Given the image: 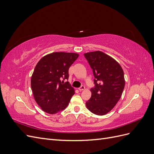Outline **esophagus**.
<instances>
[{"instance_id":"34e87169","label":"esophagus","mask_w":154,"mask_h":154,"mask_svg":"<svg viewBox=\"0 0 154 154\" xmlns=\"http://www.w3.org/2000/svg\"><path fill=\"white\" fill-rule=\"evenodd\" d=\"M85 88V86L84 85H82L80 88H78L79 89V91H83V90H84Z\"/></svg>"}]
</instances>
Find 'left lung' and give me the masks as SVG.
Here are the masks:
<instances>
[{"label":"left lung","mask_w":154,"mask_h":154,"mask_svg":"<svg viewBox=\"0 0 154 154\" xmlns=\"http://www.w3.org/2000/svg\"><path fill=\"white\" fill-rule=\"evenodd\" d=\"M92 69L94 87L86 102L87 108L93 114L103 116L112 109L119 100L125 87L124 72L120 65L101 51L85 53Z\"/></svg>","instance_id":"obj_1"}]
</instances>
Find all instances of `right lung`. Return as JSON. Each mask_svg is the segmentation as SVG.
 I'll return each mask as SVG.
<instances>
[{
  "label": "right lung",
  "instance_id": "1",
  "mask_svg": "<svg viewBox=\"0 0 154 154\" xmlns=\"http://www.w3.org/2000/svg\"><path fill=\"white\" fill-rule=\"evenodd\" d=\"M76 53L56 52L45 55L36 64L31 80L34 98L45 112L64 110L74 94L69 82V69L78 58Z\"/></svg>",
  "mask_w": 154,
  "mask_h": 154
}]
</instances>
